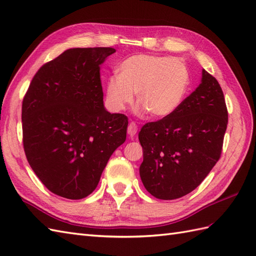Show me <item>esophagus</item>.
Wrapping results in <instances>:
<instances>
[{
    "label": "esophagus",
    "mask_w": 256,
    "mask_h": 256,
    "mask_svg": "<svg viewBox=\"0 0 256 256\" xmlns=\"http://www.w3.org/2000/svg\"><path fill=\"white\" fill-rule=\"evenodd\" d=\"M136 132H138V125L134 122H131L128 126V133L130 134V136H134V135L136 134Z\"/></svg>",
    "instance_id": "34e87169"
}]
</instances>
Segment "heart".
<instances>
[{
  "mask_svg": "<svg viewBox=\"0 0 256 256\" xmlns=\"http://www.w3.org/2000/svg\"><path fill=\"white\" fill-rule=\"evenodd\" d=\"M190 72L184 62L167 56L138 54L118 64L106 82V99L113 111H123L136 94L138 112L152 118L172 116L188 94Z\"/></svg>",
  "mask_w": 256,
  "mask_h": 256,
  "instance_id": "1",
  "label": "heart"
}]
</instances>
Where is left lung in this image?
<instances>
[{"mask_svg":"<svg viewBox=\"0 0 256 256\" xmlns=\"http://www.w3.org/2000/svg\"><path fill=\"white\" fill-rule=\"evenodd\" d=\"M226 124L224 92L204 69L198 88L175 113L140 128V176L146 190L172 200L197 188L220 158Z\"/></svg>","mask_w":256,"mask_h":256,"instance_id":"1","label":"left lung"}]
</instances>
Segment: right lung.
I'll return each instance as SVG.
<instances>
[{
  "mask_svg": "<svg viewBox=\"0 0 256 256\" xmlns=\"http://www.w3.org/2000/svg\"><path fill=\"white\" fill-rule=\"evenodd\" d=\"M111 47L72 48L45 64L23 99L26 158L52 194L82 199L126 138L128 118L103 104L100 64Z\"/></svg>",
  "mask_w": 256,
  "mask_h": 256,
  "instance_id": "add662e5",
  "label": "right lung"
}]
</instances>
